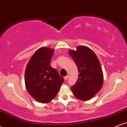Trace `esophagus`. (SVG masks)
Returning a JSON list of instances; mask_svg holds the SVG:
<instances>
[{"label":"esophagus","mask_w":127,"mask_h":127,"mask_svg":"<svg viewBox=\"0 0 127 127\" xmlns=\"http://www.w3.org/2000/svg\"><path fill=\"white\" fill-rule=\"evenodd\" d=\"M64 81H66L68 79V76L67 75V76H65L64 78Z\"/></svg>","instance_id":"1"}]
</instances>
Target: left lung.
<instances>
[{
    "instance_id": "1",
    "label": "left lung",
    "mask_w": 127,
    "mask_h": 127,
    "mask_svg": "<svg viewBox=\"0 0 127 127\" xmlns=\"http://www.w3.org/2000/svg\"><path fill=\"white\" fill-rule=\"evenodd\" d=\"M68 54L78 68V79L71 88L77 98L88 101L101 90L103 84V73L99 60L92 49L87 46H78Z\"/></svg>"
}]
</instances>
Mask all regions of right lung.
<instances>
[{"label": "right lung", "instance_id": "right-lung-1", "mask_svg": "<svg viewBox=\"0 0 127 127\" xmlns=\"http://www.w3.org/2000/svg\"><path fill=\"white\" fill-rule=\"evenodd\" d=\"M54 50L47 46L40 48L29 61L25 70L26 90L34 100L46 103L56 97L64 79L50 65Z\"/></svg>", "mask_w": 127, "mask_h": 127}]
</instances>
